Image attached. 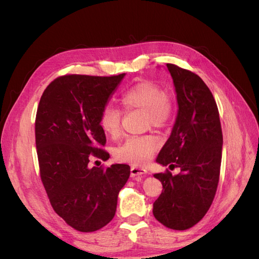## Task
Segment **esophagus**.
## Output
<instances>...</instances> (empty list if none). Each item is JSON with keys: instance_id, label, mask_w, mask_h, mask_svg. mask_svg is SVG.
Masks as SVG:
<instances>
[{"instance_id": "esophagus-1", "label": "esophagus", "mask_w": 259, "mask_h": 259, "mask_svg": "<svg viewBox=\"0 0 259 259\" xmlns=\"http://www.w3.org/2000/svg\"><path fill=\"white\" fill-rule=\"evenodd\" d=\"M130 172H131V177H142V176L147 174V170L144 168H139V167H136L133 166L130 168Z\"/></svg>"}]
</instances>
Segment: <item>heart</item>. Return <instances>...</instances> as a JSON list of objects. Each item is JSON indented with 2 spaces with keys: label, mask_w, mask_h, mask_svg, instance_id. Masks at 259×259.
Masks as SVG:
<instances>
[{
  "label": "heart",
  "mask_w": 259,
  "mask_h": 259,
  "mask_svg": "<svg viewBox=\"0 0 259 259\" xmlns=\"http://www.w3.org/2000/svg\"><path fill=\"white\" fill-rule=\"evenodd\" d=\"M124 109H139L145 111L149 123L161 128L171 115L172 103L160 87L152 82L144 81L131 87L121 97ZM121 113L112 107H106L100 114L99 125L108 137L118 138L121 131ZM158 148V140L152 136L128 137L114 151L119 161L142 164L152 157Z\"/></svg>",
  "instance_id": "obj_1"
}]
</instances>
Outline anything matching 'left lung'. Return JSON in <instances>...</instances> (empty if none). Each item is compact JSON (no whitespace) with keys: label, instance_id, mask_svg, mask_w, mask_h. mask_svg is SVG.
<instances>
[{"label":"left lung","instance_id":"obj_1","mask_svg":"<svg viewBox=\"0 0 259 259\" xmlns=\"http://www.w3.org/2000/svg\"><path fill=\"white\" fill-rule=\"evenodd\" d=\"M178 111L171 134L156 161L180 168L172 176L155 174L162 192L153 216L164 226L185 230L205 216L216 194L221 172L223 133L216 101L200 76L167 63Z\"/></svg>","mask_w":259,"mask_h":259}]
</instances>
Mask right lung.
Segmentation results:
<instances>
[{
	"label": "right lung",
	"instance_id": "obj_1",
	"mask_svg": "<svg viewBox=\"0 0 259 259\" xmlns=\"http://www.w3.org/2000/svg\"><path fill=\"white\" fill-rule=\"evenodd\" d=\"M124 76H60L38 103L35 144L42 183L54 211L79 232H96L112 221L129 179L128 164L89 167L92 156L109 159L100 149L107 139L99 119Z\"/></svg>",
	"mask_w": 259,
	"mask_h": 259
}]
</instances>
